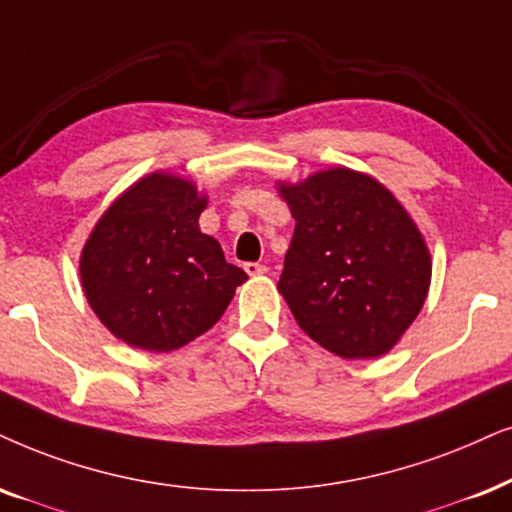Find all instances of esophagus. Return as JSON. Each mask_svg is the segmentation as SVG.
Listing matches in <instances>:
<instances>
[{"mask_svg":"<svg viewBox=\"0 0 512 512\" xmlns=\"http://www.w3.org/2000/svg\"><path fill=\"white\" fill-rule=\"evenodd\" d=\"M244 270H247L249 275H265V272H268V268L261 263H244Z\"/></svg>","mask_w":512,"mask_h":512,"instance_id":"esophagus-1","label":"esophagus"}]
</instances>
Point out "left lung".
<instances>
[{
    "mask_svg": "<svg viewBox=\"0 0 512 512\" xmlns=\"http://www.w3.org/2000/svg\"><path fill=\"white\" fill-rule=\"evenodd\" d=\"M296 218L277 289L329 353H388L428 296L430 256L402 204L374 178L329 169L282 185Z\"/></svg>",
    "mask_w": 512,
    "mask_h": 512,
    "instance_id": "8db88e82",
    "label": "left lung"
}]
</instances>
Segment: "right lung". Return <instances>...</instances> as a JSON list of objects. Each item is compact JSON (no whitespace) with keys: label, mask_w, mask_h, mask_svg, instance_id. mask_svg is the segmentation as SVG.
I'll return each mask as SVG.
<instances>
[{"label":"right lung","mask_w":512,"mask_h":512,"mask_svg":"<svg viewBox=\"0 0 512 512\" xmlns=\"http://www.w3.org/2000/svg\"><path fill=\"white\" fill-rule=\"evenodd\" d=\"M207 199L176 176L129 188L91 232L82 284L105 327L134 348L167 353L214 327L247 272L199 232Z\"/></svg>","instance_id":"1"}]
</instances>
